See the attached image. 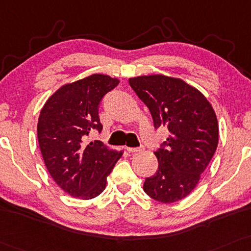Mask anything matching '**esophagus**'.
Listing matches in <instances>:
<instances>
[{"mask_svg": "<svg viewBox=\"0 0 251 251\" xmlns=\"http://www.w3.org/2000/svg\"><path fill=\"white\" fill-rule=\"evenodd\" d=\"M126 150H127V152L129 153H138L141 152V151L144 150V147H137V149H134V147H126Z\"/></svg>", "mask_w": 251, "mask_h": 251, "instance_id": "esophagus-1", "label": "esophagus"}]
</instances>
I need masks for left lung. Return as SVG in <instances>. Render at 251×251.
I'll return each instance as SVG.
<instances>
[{"mask_svg": "<svg viewBox=\"0 0 251 251\" xmlns=\"http://www.w3.org/2000/svg\"><path fill=\"white\" fill-rule=\"evenodd\" d=\"M129 85L149 107L155 127L170 135L154 154L158 170L144 191L153 200L173 203L194 191L215 153L219 124L203 93L180 78L149 75L129 78Z\"/></svg>", "mask_w": 251, "mask_h": 251, "instance_id": "obj_1", "label": "left lung"}]
</instances>
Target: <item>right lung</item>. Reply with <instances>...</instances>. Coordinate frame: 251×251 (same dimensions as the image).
<instances>
[{"label":"right lung","mask_w":251,"mask_h":251,"mask_svg":"<svg viewBox=\"0 0 251 251\" xmlns=\"http://www.w3.org/2000/svg\"><path fill=\"white\" fill-rule=\"evenodd\" d=\"M118 84V78L101 74L64 84L39 113L37 138L44 164L57 185L74 198L90 200L100 194L123 155L101 141L86 140L92 129H102L99 104Z\"/></svg>","instance_id":"add662e5"}]
</instances>
